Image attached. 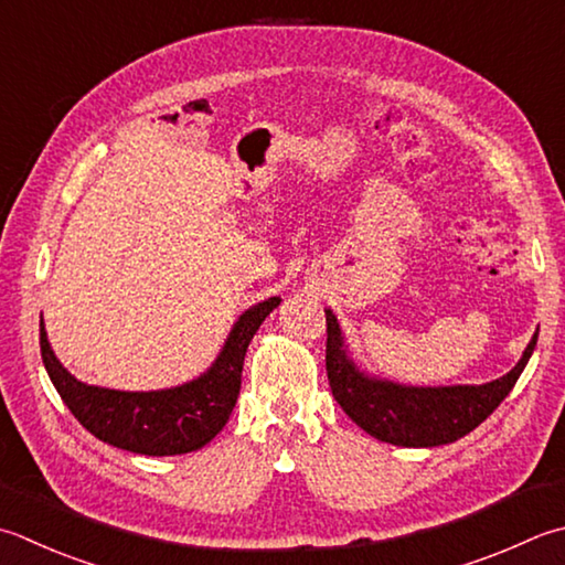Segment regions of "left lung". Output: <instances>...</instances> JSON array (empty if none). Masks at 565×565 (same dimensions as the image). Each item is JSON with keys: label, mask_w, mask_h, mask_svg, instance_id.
I'll return each mask as SVG.
<instances>
[{"label": "left lung", "mask_w": 565, "mask_h": 565, "mask_svg": "<svg viewBox=\"0 0 565 565\" xmlns=\"http://www.w3.org/2000/svg\"><path fill=\"white\" fill-rule=\"evenodd\" d=\"M326 370L335 402L370 436L404 448L446 446L478 428L512 392L539 340L536 330L514 370L488 384L404 386L370 377L348 358L333 311H326Z\"/></svg>", "instance_id": "obj_1"}]
</instances>
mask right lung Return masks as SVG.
Wrapping results in <instances>:
<instances>
[{"label":"right lung","instance_id":"1","mask_svg":"<svg viewBox=\"0 0 565 565\" xmlns=\"http://www.w3.org/2000/svg\"><path fill=\"white\" fill-rule=\"evenodd\" d=\"M279 296L252 306L230 330L225 348L201 377L173 390L119 392L77 382L53 355L41 320V358L63 404L90 434L139 456H181L210 444L235 408L247 348Z\"/></svg>","mask_w":565,"mask_h":565}]
</instances>
